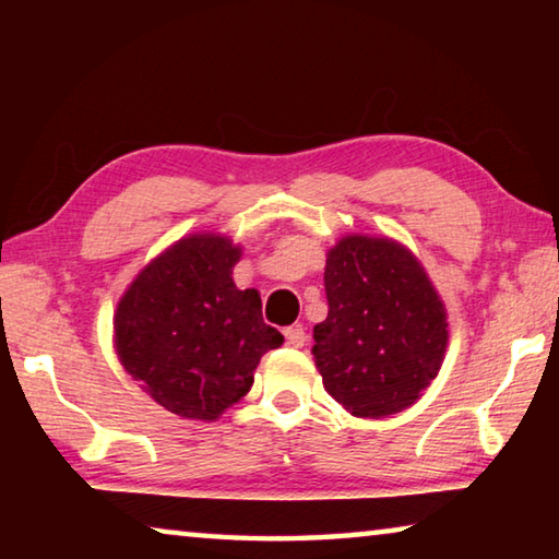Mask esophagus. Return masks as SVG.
Masks as SVG:
<instances>
[{"label":"esophagus","mask_w":559,"mask_h":559,"mask_svg":"<svg viewBox=\"0 0 559 559\" xmlns=\"http://www.w3.org/2000/svg\"><path fill=\"white\" fill-rule=\"evenodd\" d=\"M283 335H286V343L290 347H302V345H306V330H302L300 325L286 328V330H283Z\"/></svg>","instance_id":"34e87169"}]
</instances>
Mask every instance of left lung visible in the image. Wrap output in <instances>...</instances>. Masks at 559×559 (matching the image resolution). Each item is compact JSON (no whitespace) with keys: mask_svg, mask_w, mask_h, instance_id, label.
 Wrapping results in <instances>:
<instances>
[{"mask_svg":"<svg viewBox=\"0 0 559 559\" xmlns=\"http://www.w3.org/2000/svg\"><path fill=\"white\" fill-rule=\"evenodd\" d=\"M325 293L310 349L325 392L359 419L409 409L449 345L447 306L421 261L390 236L345 234L328 249Z\"/></svg>","mask_w":559,"mask_h":559,"instance_id":"obj_1","label":"left lung"}]
</instances>
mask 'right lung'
Segmentation results:
<instances>
[{
	"mask_svg": "<svg viewBox=\"0 0 559 559\" xmlns=\"http://www.w3.org/2000/svg\"><path fill=\"white\" fill-rule=\"evenodd\" d=\"M243 249L197 231L167 246L132 278L112 316V347L140 390L182 419L216 421L246 396L269 349L257 288L231 278Z\"/></svg>",
	"mask_w": 559,
	"mask_h": 559,
	"instance_id": "right-lung-1",
	"label": "right lung"
}]
</instances>
